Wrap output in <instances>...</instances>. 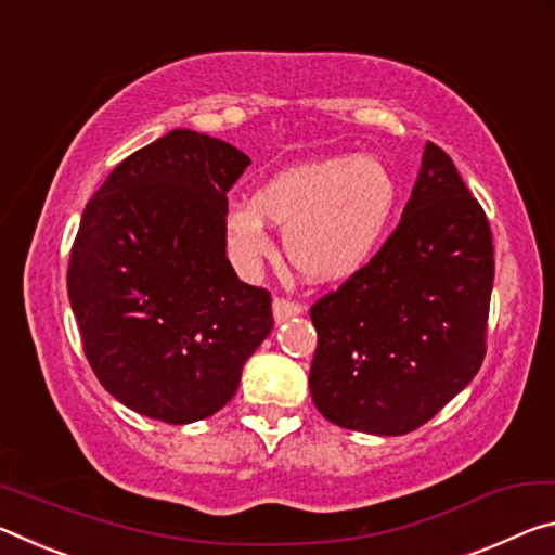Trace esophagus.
Returning <instances> with one entry per match:
<instances>
[{
	"mask_svg": "<svg viewBox=\"0 0 555 555\" xmlns=\"http://www.w3.org/2000/svg\"><path fill=\"white\" fill-rule=\"evenodd\" d=\"M305 307L295 302V299H287V297H275V302H272V314H275L278 322L289 320V317L295 314H302Z\"/></svg>",
	"mask_w": 555,
	"mask_h": 555,
	"instance_id": "esophagus-1",
	"label": "esophagus"
}]
</instances>
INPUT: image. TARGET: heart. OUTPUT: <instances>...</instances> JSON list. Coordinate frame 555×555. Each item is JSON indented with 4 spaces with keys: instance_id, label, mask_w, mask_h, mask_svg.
Listing matches in <instances>:
<instances>
[{
    "instance_id": "obj_1",
    "label": "heart",
    "mask_w": 555,
    "mask_h": 555,
    "mask_svg": "<svg viewBox=\"0 0 555 555\" xmlns=\"http://www.w3.org/2000/svg\"><path fill=\"white\" fill-rule=\"evenodd\" d=\"M398 202L396 177L371 157H330L272 177L250 204L229 211V238L243 260L268 256L266 221L285 229L299 275L334 283L371 258Z\"/></svg>"
}]
</instances>
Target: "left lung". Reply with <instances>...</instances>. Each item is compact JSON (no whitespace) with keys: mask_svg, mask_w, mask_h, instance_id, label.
Returning a JSON list of instances; mask_svg holds the SVG:
<instances>
[{"mask_svg":"<svg viewBox=\"0 0 555 555\" xmlns=\"http://www.w3.org/2000/svg\"><path fill=\"white\" fill-rule=\"evenodd\" d=\"M494 245L485 208L428 142L401 223L310 310V393L326 421L405 435L477 376L487 353Z\"/></svg>","mask_w":555,"mask_h":555,"instance_id":"obj_1","label":"left lung"}]
</instances>
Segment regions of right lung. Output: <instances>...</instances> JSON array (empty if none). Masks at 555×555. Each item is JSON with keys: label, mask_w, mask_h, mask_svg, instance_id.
<instances>
[{"label": "right lung", "mask_w": 555, "mask_h": 555, "mask_svg": "<svg viewBox=\"0 0 555 555\" xmlns=\"http://www.w3.org/2000/svg\"><path fill=\"white\" fill-rule=\"evenodd\" d=\"M248 165L229 142L171 130L86 206L70 307L93 374L134 413L186 425L221 411L275 324L268 289L225 258V194Z\"/></svg>", "instance_id": "add662e5"}]
</instances>
